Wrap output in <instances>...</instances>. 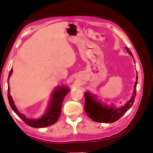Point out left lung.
Here are the masks:
<instances>
[{
  "mask_svg": "<svg viewBox=\"0 0 153 153\" xmlns=\"http://www.w3.org/2000/svg\"><path fill=\"white\" fill-rule=\"evenodd\" d=\"M125 48L127 52L133 58V55L128 48L126 47ZM136 79L131 98L124 105L118 108L115 107L113 104L110 106L105 104L100 100H98L96 95H92L90 92H85L84 93L85 101L84 109L88 116L92 119V121L98 123H108L117 121L131 107L135 101L136 97V87L138 82L137 72Z\"/></svg>",
  "mask_w": 153,
  "mask_h": 153,
  "instance_id": "1",
  "label": "left lung"
}]
</instances>
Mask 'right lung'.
Instances as JSON below:
<instances>
[{"label":"right lung","mask_w":153,"mask_h":153,"mask_svg":"<svg viewBox=\"0 0 153 153\" xmlns=\"http://www.w3.org/2000/svg\"><path fill=\"white\" fill-rule=\"evenodd\" d=\"M13 69L9 74L8 76V95L7 98L11 108L15 113L22 119L27 125L33 128H44L52 125L58 121V119L61 115V107L63 100L66 95L70 91V89L68 86L62 85L57 87L50 96V100L48 103V106L46 110L45 114L40 118L30 119L26 117L24 114H21L14 103V101L10 95V88L9 85V79L12 75Z\"/></svg>","instance_id":"1"}]
</instances>
